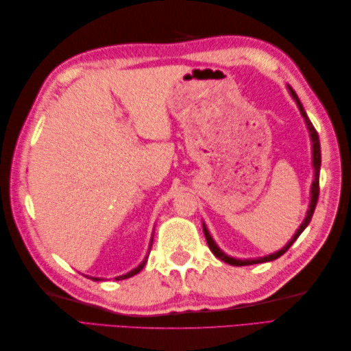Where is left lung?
<instances>
[{
  "mask_svg": "<svg viewBox=\"0 0 351 351\" xmlns=\"http://www.w3.org/2000/svg\"><path fill=\"white\" fill-rule=\"evenodd\" d=\"M288 90L291 93V96H293L294 101L297 102V107H299L300 113L304 119V122H306V126H308V131L311 134V140H312V166H314V181H312V185H311V202H309V210L306 213V217H304L303 223L300 225V228L297 229V232L294 234V237L291 238V241L287 243V245L283 249L278 250L271 253V255L268 256H263V258H256V259H237V258H232V256H228L225 252L219 249V245L215 244V241L213 240V237L210 235V232H208L206 226L204 225V234H205V238H206V243H208V247L211 249V252L214 253L215 256H217L219 259H221L223 263L226 264H230V265H237V267H241V265H252V264H263V263H270V261H274L278 259L279 256H282L283 253H285L291 245H293V243L299 238V235L303 232L304 229H306V226L309 225V221L312 219V215H314V211H315V206H317V200H318V195H319V166H322V151H319V138H318V134L314 128V125L311 123L309 117L306 114V111H304L302 102L299 99V96L295 95V92L293 90L288 86Z\"/></svg>",
  "mask_w": 351,
  "mask_h": 351,
  "instance_id": "1",
  "label": "left lung"
}]
</instances>
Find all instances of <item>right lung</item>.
<instances>
[{
    "mask_svg": "<svg viewBox=\"0 0 351 351\" xmlns=\"http://www.w3.org/2000/svg\"><path fill=\"white\" fill-rule=\"evenodd\" d=\"M152 240H154V235H152V238H151V243H149V250H151V245H152ZM146 259H147V256L143 259V263H141L138 267H136L134 268V270H131L130 273H126V274H122V276H117L116 278V280H122V279H128V278H131V276H134V274H137L138 271H141V268L145 267V264H146ZM92 280H101L99 278H90Z\"/></svg>",
    "mask_w": 351,
    "mask_h": 351,
    "instance_id": "obj_1",
    "label": "right lung"
}]
</instances>
